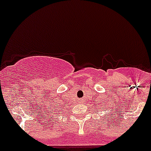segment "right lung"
I'll return each instance as SVG.
<instances>
[{"instance_id":"right-lung-1","label":"right lung","mask_w":151,"mask_h":151,"mask_svg":"<svg viewBox=\"0 0 151 151\" xmlns=\"http://www.w3.org/2000/svg\"><path fill=\"white\" fill-rule=\"evenodd\" d=\"M56 106H57V105H56Z\"/></svg>"}]
</instances>
